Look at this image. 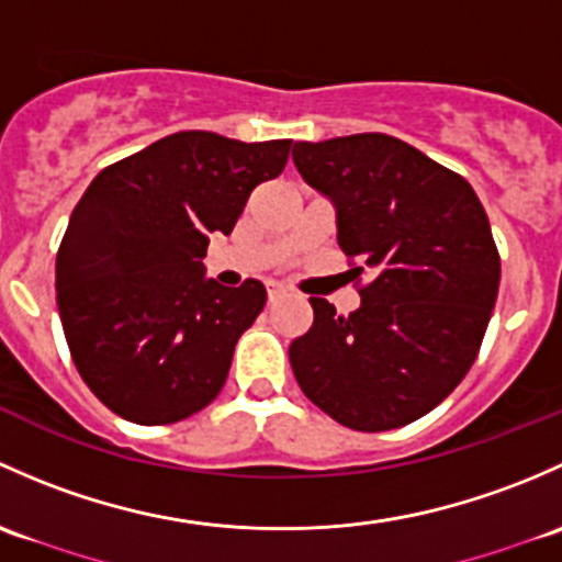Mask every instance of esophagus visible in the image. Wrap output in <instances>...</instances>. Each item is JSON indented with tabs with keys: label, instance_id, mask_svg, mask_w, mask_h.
Instances as JSON below:
<instances>
[{
	"label": "esophagus",
	"instance_id": "esophagus-1",
	"mask_svg": "<svg viewBox=\"0 0 562 562\" xmlns=\"http://www.w3.org/2000/svg\"><path fill=\"white\" fill-rule=\"evenodd\" d=\"M283 294H286V289H283L281 283H268V303H276Z\"/></svg>",
	"mask_w": 562,
	"mask_h": 562
}]
</instances>
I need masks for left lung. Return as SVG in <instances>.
I'll list each match as a JSON object with an SVG mask.
<instances>
[{
    "mask_svg": "<svg viewBox=\"0 0 562 562\" xmlns=\"http://www.w3.org/2000/svg\"><path fill=\"white\" fill-rule=\"evenodd\" d=\"M292 159L338 207L362 297L349 316L311 297L294 379L344 427L395 430L452 395L482 349L501 286L490 218L465 178L392 135L297 143Z\"/></svg>",
    "mask_w": 562,
    "mask_h": 562,
    "instance_id": "8db88e82",
    "label": "left lung"
}]
</instances>
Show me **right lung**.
<instances>
[{
    "mask_svg": "<svg viewBox=\"0 0 562 562\" xmlns=\"http://www.w3.org/2000/svg\"><path fill=\"white\" fill-rule=\"evenodd\" d=\"M289 148L176 132L80 196L56 254V303L80 379L113 414L172 425L216 401L268 292L257 279H205L202 257L248 194L281 176Z\"/></svg>",
    "mask_w": 562,
    "mask_h": 562,
    "instance_id": "add662e5",
    "label": "right lung"
}]
</instances>
